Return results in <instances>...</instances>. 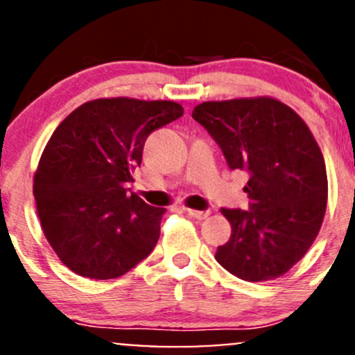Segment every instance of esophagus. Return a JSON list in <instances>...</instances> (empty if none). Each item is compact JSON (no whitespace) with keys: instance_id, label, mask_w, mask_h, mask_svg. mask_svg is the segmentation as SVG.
<instances>
[{"instance_id":"1","label":"esophagus","mask_w":355,"mask_h":355,"mask_svg":"<svg viewBox=\"0 0 355 355\" xmlns=\"http://www.w3.org/2000/svg\"><path fill=\"white\" fill-rule=\"evenodd\" d=\"M184 211L187 212L190 218H196V219H207L209 216H211V212L209 211H197V209H190V207H185Z\"/></svg>"}]
</instances>
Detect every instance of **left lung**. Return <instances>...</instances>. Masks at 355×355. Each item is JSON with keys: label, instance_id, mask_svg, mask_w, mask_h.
I'll list each match as a JSON object with an SVG mask.
<instances>
[{"label": "left lung", "instance_id": "8db88e82", "mask_svg": "<svg viewBox=\"0 0 355 355\" xmlns=\"http://www.w3.org/2000/svg\"><path fill=\"white\" fill-rule=\"evenodd\" d=\"M192 117L214 137L231 170L250 175V202L221 209L231 236L216 260L248 282L274 281L306 255L327 211L322 149L300 115L272 96L202 102Z\"/></svg>", "mask_w": 355, "mask_h": 355}]
</instances>
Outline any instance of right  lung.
<instances>
[{
	"label": "right lung",
	"instance_id": "add662e5",
	"mask_svg": "<svg viewBox=\"0 0 355 355\" xmlns=\"http://www.w3.org/2000/svg\"><path fill=\"white\" fill-rule=\"evenodd\" d=\"M184 115L170 100H89L52 132L33 175L46 240L74 274L115 279L155 248L166 209L148 206L125 184L153 130Z\"/></svg>",
	"mask_w": 355,
	"mask_h": 355
}]
</instances>
